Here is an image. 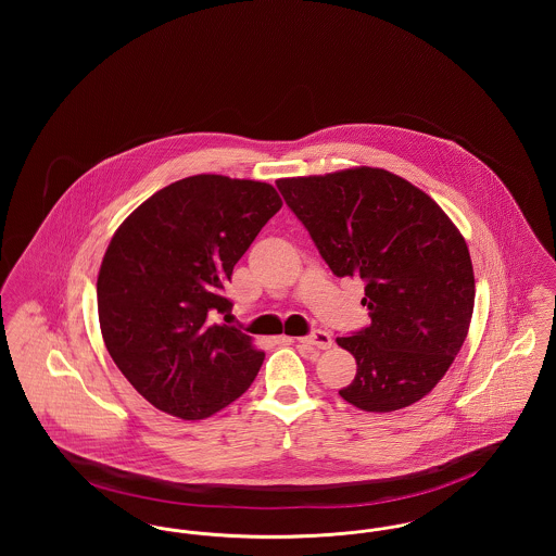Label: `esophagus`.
Returning <instances> with one entry per match:
<instances>
[{
  "instance_id": "obj_1",
  "label": "esophagus",
  "mask_w": 556,
  "mask_h": 556,
  "mask_svg": "<svg viewBox=\"0 0 556 556\" xmlns=\"http://www.w3.org/2000/svg\"><path fill=\"white\" fill-rule=\"evenodd\" d=\"M298 344L311 345V348H317V350H327V348H331L333 340H331V336L327 331L318 329V331H313L306 338H298Z\"/></svg>"
}]
</instances>
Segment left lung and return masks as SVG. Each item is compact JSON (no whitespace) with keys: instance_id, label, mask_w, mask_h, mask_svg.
<instances>
[{"instance_id":"1","label":"left lung","mask_w":556,"mask_h":556,"mask_svg":"<svg viewBox=\"0 0 556 556\" xmlns=\"http://www.w3.org/2000/svg\"><path fill=\"white\" fill-rule=\"evenodd\" d=\"M277 187L338 277L365 281L370 325L336 342L356 358L340 390L367 413L427 396L467 338L476 277L460 231L425 191L383 168L279 179Z\"/></svg>"}]
</instances>
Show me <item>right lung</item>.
<instances>
[{
    "label": "right lung",
    "instance_id": "right-lung-1",
    "mask_svg": "<svg viewBox=\"0 0 556 556\" xmlns=\"http://www.w3.org/2000/svg\"><path fill=\"white\" fill-rule=\"evenodd\" d=\"M281 206L268 184L193 175L148 198L110 239L98 275L102 338L162 413L206 419L258 375L265 352L211 315L231 311L233 266Z\"/></svg>",
    "mask_w": 556,
    "mask_h": 556
}]
</instances>
